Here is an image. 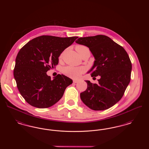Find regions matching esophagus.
Listing matches in <instances>:
<instances>
[{"label": "esophagus", "mask_w": 149, "mask_h": 149, "mask_svg": "<svg viewBox=\"0 0 149 149\" xmlns=\"http://www.w3.org/2000/svg\"><path fill=\"white\" fill-rule=\"evenodd\" d=\"M79 82V80H73V83H77Z\"/></svg>", "instance_id": "34e87169"}]
</instances>
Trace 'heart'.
I'll use <instances>...</instances> for the list:
<instances>
[{
  "instance_id": "b5f03b06",
  "label": "heart",
  "mask_w": 149,
  "mask_h": 149,
  "mask_svg": "<svg viewBox=\"0 0 149 149\" xmlns=\"http://www.w3.org/2000/svg\"><path fill=\"white\" fill-rule=\"evenodd\" d=\"M75 49L77 51L80 56H82L83 54L89 49L84 45H78L75 47ZM63 53H62L59 57L60 59H61L63 57ZM85 71V69L83 66H78L75 67L73 66H67L62 69V72L64 75L73 79H77L79 78L80 76L83 74Z\"/></svg>"
}]
</instances>
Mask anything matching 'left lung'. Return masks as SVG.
Listing matches in <instances>:
<instances>
[{"label": "left lung", "instance_id": "1", "mask_svg": "<svg viewBox=\"0 0 149 149\" xmlns=\"http://www.w3.org/2000/svg\"><path fill=\"white\" fill-rule=\"evenodd\" d=\"M75 42L89 47L95 60L88 72L100 77L98 84L85 81L87 89L80 98L94 111L111 108L122 98L131 80L132 64L127 52L106 36L80 37Z\"/></svg>", "mask_w": 149, "mask_h": 149}]
</instances>
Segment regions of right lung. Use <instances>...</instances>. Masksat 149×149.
Returning <instances> with one entry per match:
<instances>
[{
    "mask_svg": "<svg viewBox=\"0 0 149 149\" xmlns=\"http://www.w3.org/2000/svg\"><path fill=\"white\" fill-rule=\"evenodd\" d=\"M78 37L41 36L29 41L17 54L14 77L22 96L32 106L46 108L61 99L72 80L58 74L53 80L46 74L58 63V57Z\"/></svg>",
    "mask_w": 149,
    "mask_h": 149,
    "instance_id": "1",
    "label": "right lung"
}]
</instances>
